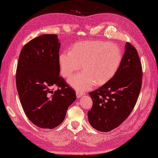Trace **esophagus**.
<instances>
[{
  "label": "esophagus",
  "instance_id": "34e87169",
  "mask_svg": "<svg viewBox=\"0 0 158 158\" xmlns=\"http://www.w3.org/2000/svg\"><path fill=\"white\" fill-rule=\"evenodd\" d=\"M76 97H77V98H80V97H81L84 94H83V92H78V91H76Z\"/></svg>",
  "mask_w": 158,
  "mask_h": 158
}]
</instances>
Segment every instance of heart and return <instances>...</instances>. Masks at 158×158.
<instances>
[{"instance_id":"obj_1","label":"heart","mask_w":158,"mask_h":158,"mask_svg":"<svg viewBox=\"0 0 158 158\" xmlns=\"http://www.w3.org/2000/svg\"><path fill=\"white\" fill-rule=\"evenodd\" d=\"M120 48L105 41H85L75 44L70 51L59 55L61 74L68 78L81 66L82 71L70 77L68 82L80 92L102 85L116 74L121 64Z\"/></svg>"}]
</instances>
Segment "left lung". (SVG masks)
<instances>
[{
  "label": "left lung",
  "instance_id": "8db88e82",
  "mask_svg": "<svg viewBox=\"0 0 158 158\" xmlns=\"http://www.w3.org/2000/svg\"><path fill=\"white\" fill-rule=\"evenodd\" d=\"M143 71L135 48L127 42L116 74L101 87L92 91V109L88 112L92 127L109 132L118 127L132 112L142 84Z\"/></svg>",
  "mask_w": 158,
  "mask_h": 158
}]
</instances>
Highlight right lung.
Listing matches in <instances>:
<instances>
[{"label":"right lung","instance_id":"obj_1","mask_svg":"<svg viewBox=\"0 0 158 158\" xmlns=\"http://www.w3.org/2000/svg\"><path fill=\"white\" fill-rule=\"evenodd\" d=\"M60 48L57 35H42L26 44L19 57V99L30 121L42 129L60 125L76 99L74 90L60 76ZM55 85L58 89L53 91Z\"/></svg>","mask_w":158,"mask_h":158}]
</instances>
